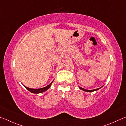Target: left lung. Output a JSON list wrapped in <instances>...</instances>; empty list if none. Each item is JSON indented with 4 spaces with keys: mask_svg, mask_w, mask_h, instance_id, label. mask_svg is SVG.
<instances>
[{
    "mask_svg": "<svg viewBox=\"0 0 126 126\" xmlns=\"http://www.w3.org/2000/svg\"><path fill=\"white\" fill-rule=\"evenodd\" d=\"M79 88L80 89H82V90L84 91H86V92H93V91H97L99 89L101 88H97V89H92V90H87V89H85L84 88H82V87H79Z\"/></svg>",
    "mask_w": 126,
    "mask_h": 126,
    "instance_id": "8db88e82",
    "label": "left lung"
}]
</instances>
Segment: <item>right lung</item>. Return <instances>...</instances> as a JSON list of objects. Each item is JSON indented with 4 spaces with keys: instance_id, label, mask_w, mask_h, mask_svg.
<instances>
[{
    "instance_id": "add662e5",
    "label": "right lung",
    "mask_w": 126,
    "mask_h": 126,
    "mask_svg": "<svg viewBox=\"0 0 126 126\" xmlns=\"http://www.w3.org/2000/svg\"><path fill=\"white\" fill-rule=\"evenodd\" d=\"M52 82L50 84H49L48 85V86H46L45 87H43V88H39V89H33V88H29L28 87H25V88H26L27 89H28L29 91L31 92L32 93H42L43 92L46 91L49 88V87H50L51 84H52Z\"/></svg>"
}]
</instances>
